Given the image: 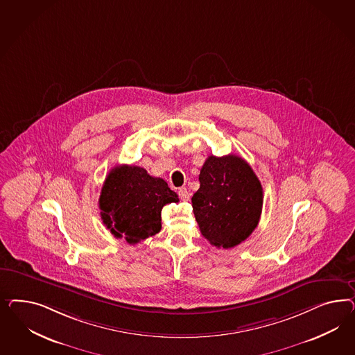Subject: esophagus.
<instances>
[{
  "instance_id": "1",
  "label": "esophagus",
  "mask_w": 355,
  "mask_h": 355,
  "mask_svg": "<svg viewBox=\"0 0 355 355\" xmlns=\"http://www.w3.org/2000/svg\"><path fill=\"white\" fill-rule=\"evenodd\" d=\"M178 195H180V198H181L182 200H184V202L190 199V191H189L186 187H181L180 191H178Z\"/></svg>"
}]
</instances>
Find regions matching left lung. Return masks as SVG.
Returning a JSON list of instances; mask_svg holds the SVG:
<instances>
[{"instance_id":"8db88e82","label":"left lung","mask_w":355,"mask_h":355,"mask_svg":"<svg viewBox=\"0 0 355 355\" xmlns=\"http://www.w3.org/2000/svg\"><path fill=\"white\" fill-rule=\"evenodd\" d=\"M193 209L202 236L216 248H232L258 226L263 189L242 157L208 156L199 174Z\"/></svg>"}]
</instances>
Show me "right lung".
Wrapping results in <instances>:
<instances>
[{
  "mask_svg": "<svg viewBox=\"0 0 355 355\" xmlns=\"http://www.w3.org/2000/svg\"><path fill=\"white\" fill-rule=\"evenodd\" d=\"M178 200L162 178L152 177L140 166L119 165L107 174L98 207L110 233L135 245L162 230V207Z\"/></svg>",
  "mask_w": 355,
  "mask_h": 355,
  "instance_id": "obj_1",
  "label": "right lung"
}]
</instances>
